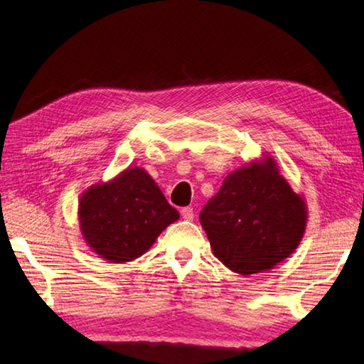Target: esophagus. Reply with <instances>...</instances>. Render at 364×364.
I'll return each instance as SVG.
<instances>
[{"label":"esophagus","mask_w":364,"mask_h":364,"mask_svg":"<svg viewBox=\"0 0 364 364\" xmlns=\"http://www.w3.org/2000/svg\"><path fill=\"white\" fill-rule=\"evenodd\" d=\"M181 214H182V217L185 218V220H193V217H195L193 208H183V209L181 210Z\"/></svg>","instance_id":"esophagus-1"}]
</instances>
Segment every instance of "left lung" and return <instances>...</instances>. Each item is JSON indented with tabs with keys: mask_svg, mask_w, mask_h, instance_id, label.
Segmentation results:
<instances>
[{
	"mask_svg": "<svg viewBox=\"0 0 364 364\" xmlns=\"http://www.w3.org/2000/svg\"><path fill=\"white\" fill-rule=\"evenodd\" d=\"M200 220L214 255L232 272L269 271L298 249L307 204L280 174L269 154L225 177Z\"/></svg>",
	"mask_w": 364,
	"mask_h": 364,
	"instance_id": "obj_1",
	"label": "left lung"
}]
</instances>
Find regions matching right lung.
<instances>
[{"instance_id": "add662e5", "label": "right lung", "mask_w": 364, "mask_h": 364, "mask_svg": "<svg viewBox=\"0 0 364 364\" xmlns=\"http://www.w3.org/2000/svg\"><path fill=\"white\" fill-rule=\"evenodd\" d=\"M77 215L84 242L115 264L144 255L164 228L179 220V212L141 166L123 169L82 191Z\"/></svg>"}]
</instances>
